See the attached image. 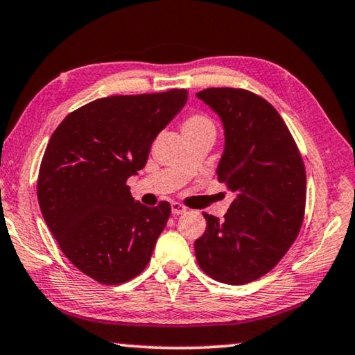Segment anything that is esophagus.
<instances>
[{"label":"esophagus","mask_w":355,"mask_h":355,"mask_svg":"<svg viewBox=\"0 0 355 355\" xmlns=\"http://www.w3.org/2000/svg\"><path fill=\"white\" fill-rule=\"evenodd\" d=\"M186 207H184V205H181V203H178V202H173L171 203V211H173V214L174 216H179V214H182V213H186Z\"/></svg>","instance_id":"34e87169"}]
</instances>
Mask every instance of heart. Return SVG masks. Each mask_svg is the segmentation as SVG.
Listing matches in <instances>:
<instances>
[{
    "mask_svg": "<svg viewBox=\"0 0 355 355\" xmlns=\"http://www.w3.org/2000/svg\"><path fill=\"white\" fill-rule=\"evenodd\" d=\"M208 126H213V123H211V120H208L207 116L190 115L182 123V132L186 135V132L197 131V130H202V128H208Z\"/></svg>",
    "mask_w": 355,
    "mask_h": 355,
    "instance_id": "obj_1",
    "label": "heart"
}]
</instances>
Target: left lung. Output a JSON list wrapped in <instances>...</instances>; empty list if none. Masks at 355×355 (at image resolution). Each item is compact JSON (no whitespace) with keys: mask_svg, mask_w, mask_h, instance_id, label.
<instances>
[{"mask_svg":"<svg viewBox=\"0 0 355 355\" xmlns=\"http://www.w3.org/2000/svg\"><path fill=\"white\" fill-rule=\"evenodd\" d=\"M197 97L223 121L216 173L235 198L224 220L203 213L207 230L195 240V256L211 279L250 284L274 269L300 234L304 163L285 121L263 97L235 88H208Z\"/></svg>","mask_w":355,"mask_h":355,"instance_id":"8db88e82","label":"left lung"}]
</instances>
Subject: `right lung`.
<instances>
[{
    "instance_id": "obj_1",
    "label": "right lung",
    "mask_w": 355,
    "mask_h": 355,
    "mask_svg": "<svg viewBox=\"0 0 355 355\" xmlns=\"http://www.w3.org/2000/svg\"><path fill=\"white\" fill-rule=\"evenodd\" d=\"M186 101V89L102 97L51 136L38 174L41 213L70 263L99 284L135 279L150 261L171 207L136 202L126 181Z\"/></svg>"
}]
</instances>
